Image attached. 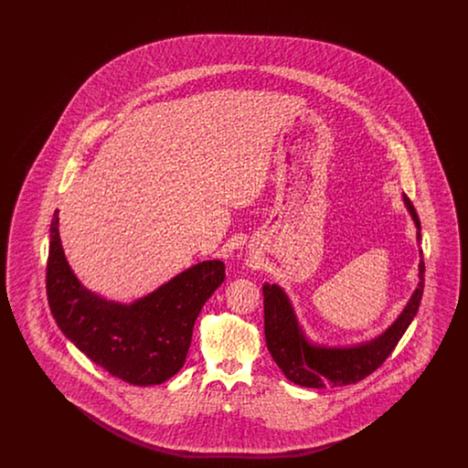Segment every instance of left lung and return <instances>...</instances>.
<instances>
[{"instance_id": "1", "label": "left lung", "mask_w": 468, "mask_h": 468, "mask_svg": "<svg viewBox=\"0 0 468 468\" xmlns=\"http://www.w3.org/2000/svg\"><path fill=\"white\" fill-rule=\"evenodd\" d=\"M403 203L416 226V240L421 242V224L412 201ZM420 254L423 250L420 249ZM424 288V263L418 265V286L399 317L378 336L351 346H324L311 340L300 324L288 292L279 284H263L265 338L273 361L291 382L303 388L347 386L370 376L393 353L401 335L416 317Z\"/></svg>"}]
</instances>
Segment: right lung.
Segmentation results:
<instances>
[{"instance_id": "obj_1", "label": "right lung", "mask_w": 468, "mask_h": 468, "mask_svg": "<svg viewBox=\"0 0 468 468\" xmlns=\"http://www.w3.org/2000/svg\"><path fill=\"white\" fill-rule=\"evenodd\" d=\"M59 210L50 223L47 298L68 340L113 378L154 386L184 367L195 321L224 281L221 260L200 261L157 290L121 303L90 291L77 279L59 237Z\"/></svg>"}]
</instances>
